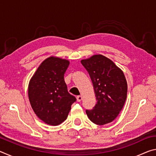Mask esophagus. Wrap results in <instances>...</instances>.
<instances>
[{
    "mask_svg": "<svg viewBox=\"0 0 156 156\" xmlns=\"http://www.w3.org/2000/svg\"><path fill=\"white\" fill-rule=\"evenodd\" d=\"M76 100H77L78 102H80L83 100V97H82V96H78L76 97Z\"/></svg>",
    "mask_w": 156,
    "mask_h": 156,
    "instance_id": "34e87169",
    "label": "esophagus"
}]
</instances>
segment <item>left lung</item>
<instances>
[{
    "instance_id": "8db88e82",
    "label": "left lung",
    "mask_w": 156,
    "mask_h": 156,
    "mask_svg": "<svg viewBox=\"0 0 156 156\" xmlns=\"http://www.w3.org/2000/svg\"><path fill=\"white\" fill-rule=\"evenodd\" d=\"M93 84L96 104L86 113L92 122L104 125L114 120L125 105L127 83L121 69L112 60L96 54L81 60Z\"/></svg>"
}]
</instances>
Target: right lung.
<instances>
[{
    "label": "right lung",
    "mask_w": 156,
    "mask_h": 156,
    "mask_svg": "<svg viewBox=\"0 0 156 156\" xmlns=\"http://www.w3.org/2000/svg\"><path fill=\"white\" fill-rule=\"evenodd\" d=\"M68 60L47 58L39 65L30 80L28 96L36 115L49 125L57 126L67 119L76 98L69 94L64 74Z\"/></svg>",
    "instance_id": "obj_1"
}]
</instances>
